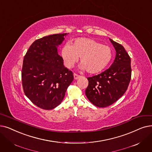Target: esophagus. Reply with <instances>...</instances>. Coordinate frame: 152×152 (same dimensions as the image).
Returning <instances> with one entry per match:
<instances>
[{
    "label": "esophagus",
    "mask_w": 152,
    "mask_h": 152,
    "mask_svg": "<svg viewBox=\"0 0 152 152\" xmlns=\"http://www.w3.org/2000/svg\"><path fill=\"white\" fill-rule=\"evenodd\" d=\"M80 77H81L80 75H78L76 74V73H74V78H75V80H77V79H79Z\"/></svg>",
    "instance_id": "34e87169"
}]
</instances>
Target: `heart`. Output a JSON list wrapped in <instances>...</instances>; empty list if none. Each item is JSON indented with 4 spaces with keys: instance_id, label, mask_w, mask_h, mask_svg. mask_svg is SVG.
Wrapping results in <instances>:
<instances>
[{
    "instance_id": "b5f03b06",
    "label": "heart",
    "mask_w": 152,
    "mask_h": 152,
    "mask_svg": "<svg viewBox=\"0 0 152 152\" xmlns=\"http://www.w3.org/2000/svg\"><path fill=\"white\" fill-rule=\"evenodd\" d=\"M61 54L68 68L73 66L81 57V68L91 74L98 73L106 68L113 56V50L108 46L86 38H77L72 45L66 44Z\"/></svg>"
}]
</instances>
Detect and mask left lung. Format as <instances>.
Instances as JSON below:
<instances>
[{
    "label": "left lung",
    "mask_w": 152,
    "mask_h": 152,
    "mask_svg": "<svg viewBox=\"0 0 152 152\" xmlns=\"http://www.w3.org/2000/svg\"><path fill=\"white\" fill-rule=\"evenodd\" d=\"M116 51L110 67L102 73L88 77L85 91L89 101L99 107L109 106L122 97L131 80V60L122 45L109 39Z\"/></svg>",
    "instance_id": "8db88e82"
}]
</instances>
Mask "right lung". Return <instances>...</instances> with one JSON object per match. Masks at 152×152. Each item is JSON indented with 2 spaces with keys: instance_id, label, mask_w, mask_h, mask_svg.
I'll return each mask as SVG.
<instances>
[{
  "instance_id": "add662e5",
  "label": "right lung",
  "mask_w": 152,
  "mask_h": 152,
  "mask_svg": "<svg viewBox=\"0 0 152 152\" xmlns=\"http://www.w3.org/2000/svg\"><path fill=\"white\" fill-rule=\"evenodd\" d=\"M67 34L44 37L35 40L23 58L22 81L24 93L37 106L45 110L57 107L74 80L65 68L57 47Z\"/></svg>"
}]
</instances>
